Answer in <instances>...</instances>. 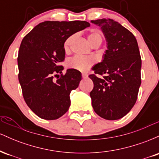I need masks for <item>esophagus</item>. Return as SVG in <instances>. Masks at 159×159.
I'll list each match as a JSON object with an SVG mask.
<instances>
[{"label": "esophagus", "instance_id": "esophagus-1", "mask_svg": "<svg viewBox=\"0 0 159 159\" xmlns=\"http://www.w3.org/2000/svg\"><path fill=\"white\" fill-rule=\"evenodd\" d=\"M87 74H86V73H82V78H87Z\"/></svg>", "mask_w": 159, "mask_h": 159}]
</instances>
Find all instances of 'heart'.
<instances>
[{"label":"heart","mask_w":159,"mask_h":159,"mask_svg":"<svg viewBox=\"0 0 159 159\" xmlns=\"http://www.w3.org/2000/svg\"><path fill=\"white\" fill-rule=\"evenodd\" d=\"M75 39V36H70L65 40L63 44V48L66 52H69L70 49V45L72 41ZM87 39L89 43L94 46L96 45H100L102 42L101 33L98 30H93L89 33L87 35ZM94 63V60L91 57H84L75 56L74 57L69 59L67 61L66 65L69 68L75 69V70L80 71V72H86L92 66Z\"/></svg>","instance_id":"b5f03b06"}]
</instances>
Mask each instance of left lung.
<instances>
[{"instance_id":"8db88e82","label":"left lung","mask_w":159,"mask_h":159,"mask_svg":"<svg viewBox=\"0 0 159 159\" xmlns=\"http://www.w3.org/2000/svg\"><path fill=\"white\" fill-rule=\"evenodd\" d=\"M101 27L107 41L103 60L93 67L92 105L98 116L108 120L125 116L135 104L141 84V58L135 36L117 21L93 20ZM105 75L100 79L96 74Z\"/></svg>"}]
</instances>
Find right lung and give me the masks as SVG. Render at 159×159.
<instances>
[{
  "instance_id": "1",
  "label": "right lung",
  "mask_w": 159,
  "mask_h": 159,
  "mask_svg": "<svg viewBox=\"0 0 159 159\" xmlns=\"http://www.w3.org/2000/svg\"><path fill=\"white\" fill-rule=\"evenodd\" d=\"M90 25L85 21H46L36 25L21 41L19 81L27 106L42 119L57 120L69 110V94L79 85L81 73L69 69L62 74L63 44L69 36ZM57 73L61 75L54 81Z\"/></svg>"
}]
</instances>
